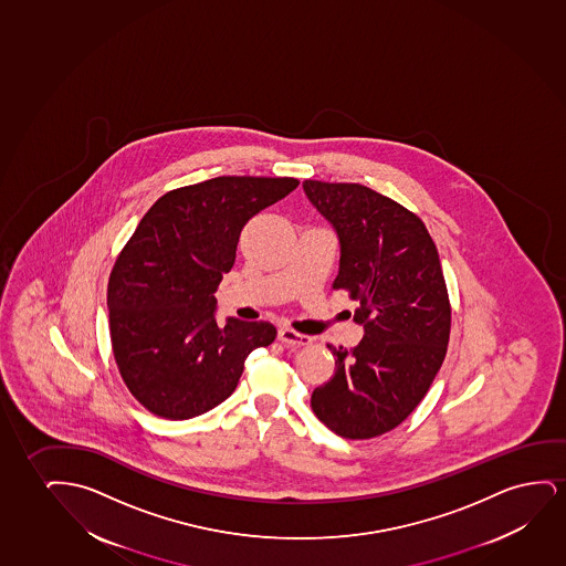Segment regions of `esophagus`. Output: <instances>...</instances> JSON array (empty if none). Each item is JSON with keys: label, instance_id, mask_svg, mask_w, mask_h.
Listing matches in <instances>:
<instances>
[{"label": "esophagus", "instance_id": "esophagus-1", "mask_svg": "<svg viewBox=\"0 0 566 566\" xmlns=\"http://www.w3.org/2000/svg\"><path fill=\"white\" fill-rule=\"evenodd\" d=\"M279 340L287 346H310L313 338L307 334L295 333L294 328H280Z\"/></svg>", "mask_w": 566, "mask_h": 566}]
</instances>
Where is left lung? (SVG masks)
Segmentation results:
<instances>
[{"instance_id":"left-lung-1","label":"left lung","mask_w":566,"mask_h":566,"mask_svg":"<svg viewBox=\"0 0 566 566\" xmlns=\"http://www.w3.org/2000/svg\"><path fill=\"white\" fill-rule=\"evenodd\" d=\"M303 189L340 240L334 290L359 303L356 348H333L336 371L311 408L344 439H373L418 408L441 369L450 338L449 290L423 220L359 184L305 179Z\"/></svg>"}]
</instances>
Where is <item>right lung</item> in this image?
Wrapping results in <instances>:
<instances>
[{
	"instance_id": "obj_1",
	"label": "right lung",
	"mask_w": 566,
	"mask_h": 566,
	"mask_svg": "<svg viewBox=\"0 0 566 566\" xmlns=\"http://www.w3.org/2000/svg\"><path fill=\"white\" fill-rule=\"evenodd\" d=\"M295 178L220 176L163 195L140 218L108 280L109 338L137 402L189 419L224 402L255 348L276 338L266 321L214 318L243 226L292 193Z\"/></svg>"
}]
</instances>
